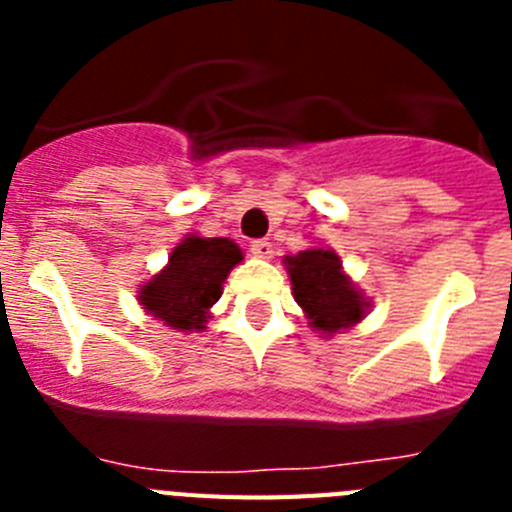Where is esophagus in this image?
Returning <instances> with one entry per match:
<instances>
[{"label":"esophagus","instance_id":"34e87169","mask_svg":"<svg viewBox=\"0 0 512 512\" xmlns=\"http://www.w3.org/2000/svg\"><path fill=\"white\" fill-rule=\"evenodd\" d=\"M251 253H253V256H259V259H271L274 246H271L269 241H253L251 243Z\"/></svg>","mask_w":512,"mask_h":512}]
</instances>
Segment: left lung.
Masks as SVG:
<instances>
[{
  "mask_svg": "<svg viewBox=\"0 0 512 512\" xmlns=\"http://www.w3.org/2000/svg\"><path fill=\"white\" fill-rule=\"evenodd\" d=\"M292 295L305 312L307 325L330 338L354 328L372 310V297L343 271L341 256L328 246H310L295 256H284Z\"/></svg>",
  "mask_w": 512,
  "mask_h": 512,
  "instance_id": "left-lung-1",
  "label": "left lung"
}]
</instances>
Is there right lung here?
Segmentation results:
<instances>
[{
  "label": "right lung",
  "instance_id": "1",
  "mask_svg": "<svg viewBox=\"0 0 512 512\" xmlns=\"http://www.w3.org/2000/svg\"><path fill=\"white\" fill-rule=\"evenodd\" d=\"M243 261V251L230 238L184 235L169 261L138 287V305L153 320L179 333H200L212 318V305L223 295L230 271Z\"/></svg>",
  "mask_w": 512,
  "mask_h": 512
}]
</instances>
